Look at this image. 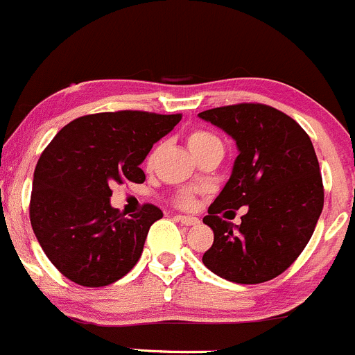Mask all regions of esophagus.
Here are the masks:
<instances>
[{"mask_svg": "<svg viewBox=\"0 0 355 355\" xmlns=\"http://www.w3.org/2000/svg\"><path fill=\"white\" fill-rule=\"evenodd\" d=\"M178 220L184 224V226H195V224L200 223L198 217H193V216H178Z\"/></svg>", "mask_w": 355, "mask_h": 355, "instance_id": "esophagus-1", "label": "esophagus"}]
</instances>
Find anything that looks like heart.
<instances>
[{
  "instance_id": "heart-1",
  "label": "heart",
  "mask_w": 355,
  "mask_h": 355,
  "mask_svg": "<svg viewBox=\"0 0 355 355\" xmlns=\"http://www.w3.org/2000/svg\"><path fill=\"white\" fill-rule=\"evenodd\" d=\"M186 143H188V148L191 150V153L195 157H200L203 152H207L212 146L220 145V139L217 138L212 132L205 131V129H191L186 136ZM157 155H159V146L152 150L146 157V167L152 169L157 162ZM176 203L181 207H191L195 203V196H193L191 191H181L176 195Z\"/></svg>"
}]
</instances>
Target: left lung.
I'll use <instances>...</instances> for the list:
<instances>
[{"label":"left lung","mask_w":355,"mask_h":355,"mask_svg":"<svg viewBox=\"0 0 355 355\" xmlns=\"http://www.w3.org/2000/svg\"><path fill=\"white\" fill-rule=\"evenodd\" d=\"M198 115L226 131L240 150L230 181L203 217L214 231L203 264L227 282H269L297 261L324 205L311 138L292 117L264 103L227 105ZM245 205L240 227L220 216Z\"/></svg>","instance_id":"8db88e82"}]
</instances>
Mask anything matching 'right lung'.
<instances>
[{
    "label": "right lung",
    "instance_id": "add662e5",
    "mask_svg": "<svg viewBox=\"0 0 355 355\" xmlns=\"http://www.w3.org/2000/svg\"><path fill=\"white\" fill-rule=\"evenodd\" d=\"M181 114L101 112L76 119L37 160L29 217L51 264L77 285L107 286L139 261L150 226L164 216L145 203L125 216L110 205L112 186L143 182L139 166Z\"/></svg>",
    "mask_w": 355,
    "mask_h": 355
}]
</instances>
